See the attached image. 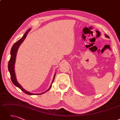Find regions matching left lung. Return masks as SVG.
<instances>
[{"label":"left lung","instance_id":"1","mask_svg":"<svg viewBox=\"0 0 120 120\" xmlns=\"http://www.w3.org/2000/svg\"><path fill=\"white\" fill-rule=\"evenodd\" d=\"M105 37H106L109 38V36H108L107 35H106V34H105Z\"/></svg>","mask_w":120,"mask_h":120}]
</instances>
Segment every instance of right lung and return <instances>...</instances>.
<instances>
[{
  "mask_svg": "<svg viewBox=\"0 0 120 120\" xmlns=\"http://www.w3.org/2000/svg\"><path fill=\"white\" fill-rule=\"evenodd\" d=\"M31 30V28H30V29H28L26 32L25 33V34H24L22 37L21 38L20 40H19L18 41H17L15 44H14L12 47V49L11 50V57H10V59L9 61V63H8V70L9 71V72H10V76H11V79L12 80V83L14 84V85L16 86V87H18L19 88H20L22 91L25 93V94H29V95H38V94H44L46 92H47V91H48L51 88V86H52V82H54V80L55 79V77L56 75V74H55L54 76V78L53 80H52V82L51 85L50 86V88L48 89L45 92L41 93V94H32L31 93H30L29 92H28V91L24 89L22 87V86L19 84L18 81L16 79V74H15V61H16V55H17V51L19 49V47L20 46L21 44L23 42V41L25 40V39H26V35L27 34V33L29 32V31Z\"/></svg>",
  "mask_w": 120,
  "mask_h": 120,
  "instance_id": "right-lung-1",
  "label": "right lung"
}]
</instances>
